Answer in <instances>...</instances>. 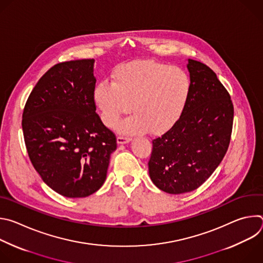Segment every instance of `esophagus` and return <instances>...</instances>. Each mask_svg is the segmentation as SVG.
<instances>
[{
    "label": "esophagus",
    "mask_w": 263,
    "mask_h": 263,
    "mask_svg": "<svg viewBox=\"0 0 263 263\" xmlns=\"http://www.w3.org/2000/svg\"><path fill=\"white\" fill-rule=\"evenodd\" d=\"M117 141L119 144H125V143H128L131 141V138L130 137H127V136H119L117 138Z\"/></svg>",
    "instance_id": "obj_1"
}]
</instances>
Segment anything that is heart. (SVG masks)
Returning <instances> with one entry per match:
<instances>
[{
	"mask_svg": "<svg viewBox=\"0 0 263 263\" xmlns=\"http://www.w3.org/2000/svg\"><path fill=\"white\" fill-rule=\"evenodd\" d=\"M191 90V78L184 69L155 60H135L116 67L112 83H100L93 99L107 127H116L132 110L134 115L121 125V132L159 135L180 119Z\"/></svg>",
	"mask_w": 263,
	"mask_h": 263,
	"instance_id": "obj_1",
	"label": "heart"
}]
</instances>
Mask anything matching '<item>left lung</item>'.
Returning <instances> with one entry per match:
<instances>
[{"mask_svg": "<svg viewBox=\"0 0 263 263\" xmlns=\"http://www.w3.org/2000/svg\"><path fill=\"white\" fill-rule=\"evenodd\" d=\"M191 96L177 123L153 140L148 174L159 190L179 195L200 187L226 154L234 108L227 89L206 64L189 59Z\"/></svg>", "mask_w": 263, "mask_h": 263, "instance_id": "8db88e82", "label": "left lung"}]
</instances>
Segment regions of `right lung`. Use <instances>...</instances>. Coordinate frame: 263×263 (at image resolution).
<instances>
[{"instance_id": "add662e5", "label": "right lung", "mask_w": 263, "mask_h": 263, "mask_svg": "<svg viewBox=\"0 0 263 263\" xmlns=\"http://www.w3.org/2000/svg\"><path fill=\"white\" fill-rule=\"evenodd\" d=\"M93 59L51 67L31 91L22 127L30 160L43 181L66 198H85L101 189L115 133L96 112Z\"/></svg>"}]
</instances>
